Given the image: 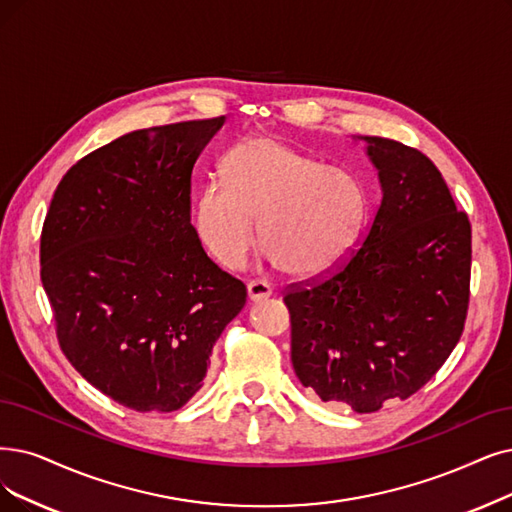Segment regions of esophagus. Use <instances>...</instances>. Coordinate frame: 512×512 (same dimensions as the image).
Returning a JSON list of instances; mask_svg holds the SVG:
<instances>
[{"label": "esophagus", "instance_id": "esophagus-1", "mask_svg": "<svg viewBox=\"0 0 512 512\" xmlns=\"http://www.w3.org/2000/svg\"><path fill=\"white\" fill-rule=\"evenodd\" d=\"M273 294V288L267 283V281H260V279H254L248 283V298L252 302H260V300H267L269 296Z\"/></svg>", "mask_w": 512, "mask_h": 512}]
</instances>
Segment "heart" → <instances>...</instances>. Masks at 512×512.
Here are the masks:
<instances>
[{"instance_id": "heart-1", "label": "heart", "mask_w": 512, "mask_h": 512, "mask_svg": "<svg viewBox=\"0 0 512 512\" xmlns=\"http://www.w3.org/2000/svg\"><path fill=\"white\" fill-rule=\"evenodd\" d=\"M220 178L195 191L191 214L197 237L224 269H241L256 237L275 267L294 277H319L357 248L367 195L351 172L283 140L248 136L224 153Z\"/></svg>"}]
</instances>
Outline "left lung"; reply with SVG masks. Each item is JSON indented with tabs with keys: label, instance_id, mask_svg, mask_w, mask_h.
Returning a JSON list of instances; mask_svg holds the SVG:
<instances>
[{
	"label": "left lung",
	"instance_id": "8db88e82",
	"mask_svg": "<svg viewBox=\"0 0 512 512\" xmlns=\"http://www.w3.org/2000/svg\"><path fill=\"white\" fill-rule=\"evenodd\" d=\"M382 201L334 275L283 296L292 365L321 401L370 414L422 388L458 344L468 309L470 222L441 172L397 140L359 136Z\"/></svg>",
	"mask_w": 512,
	"mask_h": 512
}]
</instances>
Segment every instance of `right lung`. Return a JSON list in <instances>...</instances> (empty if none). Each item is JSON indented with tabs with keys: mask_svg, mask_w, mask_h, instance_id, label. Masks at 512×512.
<instances>
[{
	"mask_svg": "<svg viewBox=\"0 0 512 512\" xmlns=\"http://www.w3.org/2000/svg\"><path fill=\"white\" fill-rule=\"evenodd\" d=\"M224 121L119 136L63 176L44 222L42 283L60 349L136 412H174L199 391L248 296L191 224V172Z\"/></svg>",
	"mask_w": 512,
	"mask_h": 512,
	"instance_id": "1",
	"label": "right lung"
}]
</instances>
